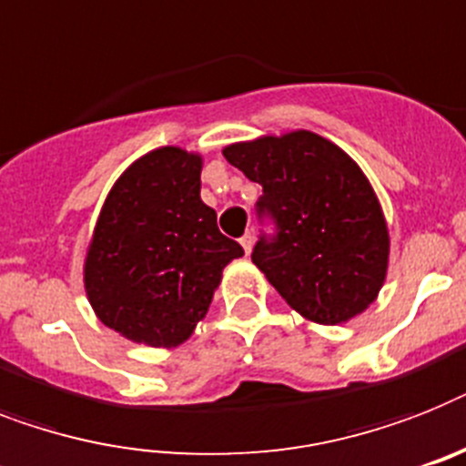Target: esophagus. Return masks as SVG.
<instances>
[{
  "label": "esophagus",
  "instance_id": "obj_1",
  "mask_svg": "<svg viewBox=\"0 0 466 466\" xmlns=\"http://www.w3.org/2000/svg\"><path fill=\"white\" fill-rule=\"evenodd\" d=\"M252 242H255V236H252V233H245V236L240 238V245H242V249H245V252H248L249 255V249H252Z\"/></svg>",
  "mask_w": 466,
  "mask_h": 466
}]
</instances>
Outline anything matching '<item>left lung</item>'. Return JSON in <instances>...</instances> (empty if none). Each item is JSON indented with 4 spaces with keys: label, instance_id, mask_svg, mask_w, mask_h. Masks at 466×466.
<instances>
[{
    "label": "left lung",
    "instance_id": "left-lung-1",
    "mask_svg": "<svg viewBox=\"0 0 466 466\" xmlns=\"http://www.w3.org/2000/svg\"><path fill=\"white\" fill-rule=\"evenodd\" d=\"M224 157L261 186L252 261L280 298L317 324L367 309L386 279L388 228L355 161L309 130L238 142Z\"/></svg>",
    "mask_w": 466,
    "mask_h": 466
}]
</instances>
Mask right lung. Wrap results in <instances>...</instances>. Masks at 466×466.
Here are the masks:
<instances>
[{
  "instance_id": "obj_1",
  "label": "right lung",
  "mask_w": 466,
  "mask_h": 466,
  "mask_svg": "<svg viewBox=\"0 0 466 466\" xmlns=\"http://www.w3.org/2000/svg\"><path fill=\"white\" fill-rule=\"evenodd\" d=\"M202 159L161 147L111 187L86 259L99 321L152 348L180 345L207 314L221 271L242 248L199 199Z\"/></svg>"
}]
</instances>
